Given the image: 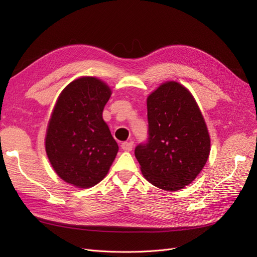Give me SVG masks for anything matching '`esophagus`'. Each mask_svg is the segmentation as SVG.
Returning a JSON list of instances; mask_svg holds the SVG:
<instances>
[{"instance_id":"esophagus-1","label":"esophagus","mask_w":257,"mask_h":257,"mask_svg":"<svg viewBox=\"0 0 257 257\" xmlns=\"http://www.w3.org/2000/svg\"><path fill=\"white\" fill-rule=\"evenodd\" d=\"M133 146H134L133 142H125V143H122V145H121L122 149L124 151H131L132 149H133Z\"/></svg>"}]
</instances>
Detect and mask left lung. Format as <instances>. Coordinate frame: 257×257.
Listing matches in <instances>:
<instances>
[{"mask_svg":"<svg viewBox=\"0 0 257 257\" xmlns=\"http://www.w3.org/2000/svg\"><path fill=\"white\" fill-rule=\"evenodd\" d=\"M148 139L135 148L144 177L165 191L190 184L210 153L206 122L191 92L167 81L147 98Z\"/></svg>","mask_w":257,"mask_h":257,"instance_id":"left-lung-1","label":"left lung"}]
</instances>
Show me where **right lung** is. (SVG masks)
<instances>
[{
	"mask_svg": "<svg viewBox=\"0 0 257 257\" xmlns=\"http://www.w3.org/2000/svg\"><path fill=\"white\" fill-rule=\"evenodd\" d=\"M110 95L104 81L81 77L66 85L52 110L46 153L62 180L77 188L102 181L118 153V144L103 120Z\"/></svg>",
	"mask_w": 257,
	"mask_h": 257,
	"instance_id": "add662e5",
	"label": "right lung"
}]
</instances>
